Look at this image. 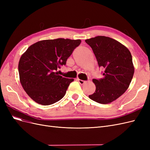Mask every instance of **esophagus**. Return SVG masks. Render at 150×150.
Returning a JSON list of instances; mask_svg holds the SVG:
<instances>
[{
	"mask_svg": "<svg viewBox=\"0 0 150 150\" xmlns=\"http://www.w3.org/2000/svg\"><path fill=\"white\" fill-rule=\"evenodd\" d=\"M77 80H78V81L79 83L80 84H84L86 83V81L81 80V79H77Z\"/></svg>",
	"mask_w": 150,
	"mask_h": 150,
	"instance_id": "34e87169",
	"label": "esophagus"
}]
</instances>
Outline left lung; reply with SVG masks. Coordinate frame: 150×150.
<instances>
[{
    "label": "left lung",
    "mask_w": 150,
    "mask_h": 150,
    "mask_svg": "<svg viewBox=\"0 0 150 150\" xmlns=\"http://www.w3.org/2000/svg\"><path fill=\"white\" fill-rule=\"evenodd\" d=\"M85 42L92 48L99 67L104 68L103 78L93 79L96 91L89 96L100 104L116 100L128 88L134 68L132 56L124 45L106 36H96Z\"/></svg>",
    "instance_id": "obj_1"
}]
</instances>
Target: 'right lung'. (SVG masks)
Wrapping results in <instances>:
<instances>
[{
  "label": "right lung",
  "mask_w": 150,
  "mask_h": 150,
  "mask_svg": "<svg viewBox=\"0 0 150 150\" xmlns=\"http://www.w3.org/2000/svg\"><path fill=\"white\" fill-rule=\"evenodd\" d=\"M81 42L62 38L43 40L31 45L22 54L18 66L20 82L33 100L46 106L64 96L74 79L63 78L56 71L66 64Z\"/></svg>",
  "instance_id": "add662e5"
}]
</instances>
